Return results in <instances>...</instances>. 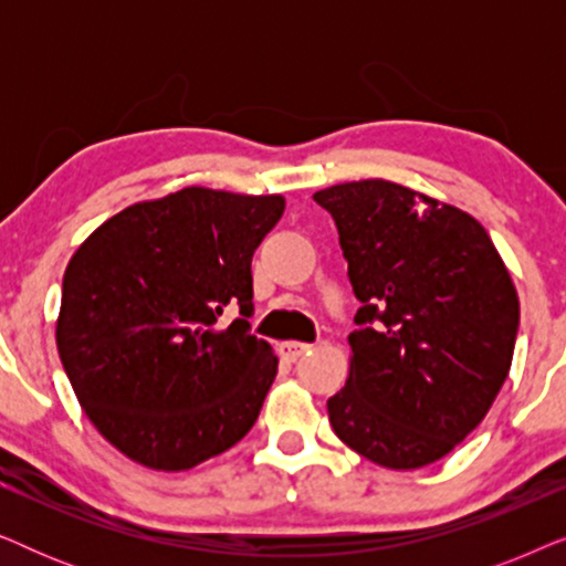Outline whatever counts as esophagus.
<instances>
[{
	"mask_svg": "<svg viewBox=\"0 0 566 566\" xmlns=\"http://www.w3.org/2000/svg\"><path fill=\"white\" fill-rule=\"evenodd\" d=\"M312 350V345H306V343H281V355H283V360H298L301 355L304 353H308Z\"/></svg>",
	"mask_w": 566,
	"mask_h": 566,
	"instance_id": "34e87169",
	"label": "esophagus"
}]
</instances>
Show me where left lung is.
<instances>
[{
	"instance_id": "obj_1",
	"label": "left lung",
	"mask_w": 566,
	"mask_h": 566,
	"mask_svg": "<svg viewBox=\"0 0 566 566\" xmlns=\"http://www.w3.org/2000/svg\"><path fill=\"white\" fill-rule=\"evenodd\" d=\"M314 200L335 219L360 301L350 376L327 401L332 430L378 467H428L484 420L505 384L515 285L461 208L389 180L332 185Z\"/></svg>"
}]
</instances>
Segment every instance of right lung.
Returning a JSON list of instances; mask_svg holds the SVG:
<instances>
[{
	"instance_id": "right-lung-1",
	"label": "right lung",
	"mask_w": 566,
	"mask_h": 566,
	"mask_svg": "<svg viewBox=\"0 0 566 566\" xmlns=\"http://www.w3.org/2000/svg\"><path fill=\"white\" fill-rule=\"evenodd\" d=\"M283 196L185 188L128 206L69 260L56 345L107 443L142 467L185 471L239 443L277 374L250 335L252 254ZM239 305L227 331L218 316Z\"/></svg>"
}]
</instances>
